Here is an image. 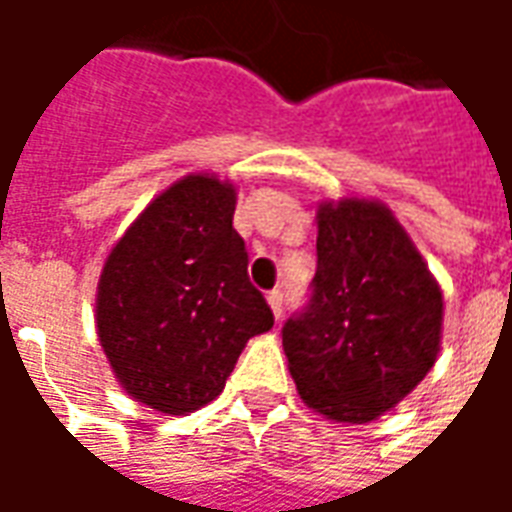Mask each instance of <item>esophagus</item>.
Listing matches in <instances>:
<instances>
[{
	"label": "esophagus",
	"mask_w": 512,
	"mask_h": 512,
	"mask_svg": "<svg viewBox=\"0 0 512 512\" xmlns=\"http://www.w3.org/2000/svg\"><path fill=\"white\" fill-rule=\"evenodd\" d=\"M267 303H270L273 315L281 317V312H284V295H281V290H270V292H267Z\"/></svg>",
	"instance_id": "obj_1"
}]
</instances>
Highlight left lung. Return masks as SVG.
Here are the masks:
<instances>
[{"label": "left lung", "mask_w": 512, "mask_h": 512, "mask_svg": "<svg viewBox=\"0 0 512 512\" xmlns=\"http://www.w3.org/2000/svg\"><path fill=\"white\" fill-rule=\"evenodd\" d=\"M443 292L379 200L317 209L312 295L281 337L301 398L343 424H368L421 384L440 351Z\"/></svg>", "instance_id": "1"}]
</instances>
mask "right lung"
<instances>
[{
	"label": "right lung",
	"instance_id": "obj_1",
	"mask_svg": "<svg viewBox=\"0 0 512 512\" xmlns=\"http://www.w3.org/2000/svg\"><path fill=\"white\" fill-rule=\"evenodd\" d=\"M234 209V183L186 175L136 217L102 267V351L128 396L158 412L206 407L250 337L273 329Z\"/></svg>",
	"mask_w": 512,
	"mask_h": 512
}]
</instances>
